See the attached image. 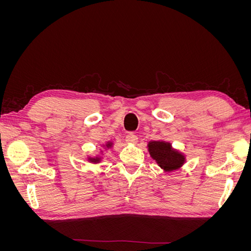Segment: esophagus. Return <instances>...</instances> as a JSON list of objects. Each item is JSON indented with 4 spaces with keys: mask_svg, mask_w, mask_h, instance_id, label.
<instances>
[{
    "mask_svg": "<svg viewBox=\"0 0 251 251\" xmlns=\"http://www.w3.org/2000/svg\"><path fill=\"white\" fill-rule=\"evenodd\" d=\"M126 140L128 143H136L138 140V137H137V135H135L134 133H128L126 136Z\"/></svg>",
    "mask_w": 251,
    "mask_h": 251,
    "instance_id": "34e87169",
    "label": "esophagus"
}]
</instances>
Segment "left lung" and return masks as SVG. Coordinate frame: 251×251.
I'll return each instance as SVG.
<instances>
[{
	"label": "left lung",
	"mask_w": 251,
	"mask_h": 251,
	"mask_svg": "<svg viewBox=\"0 0 251 251\" xmlns=\"http://www.w3.org/2000/svg\"><path fill=\"white\" fill-rule=\"evenodd\" d=\"M151 156L165 171H174L179 169L184 162V157L178 151L172 150L170 143L151 141L149 143Z\"/></svg>",
	"instance_id": "left-lung-1"
}]
</instances>
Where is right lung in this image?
I'll return each mask as SVG.
<instances>
[{
	"instance_id": "obj_1",
	"label": "right lung",
	"mask_w": 251,
	"mask_h": 251,
	"mask_svg": "<svg viewBox=\"0 0 251 251\" xmlns=\"http://www.w3.org/2000/svg\"><path fill=\"white\" fill-rule=\"evenodd\" d=\"M110 147V144H108V148ZM90 160H92V161H94V162H96L97 161V159H90Z\"/></svg>"
}]
</instances>
